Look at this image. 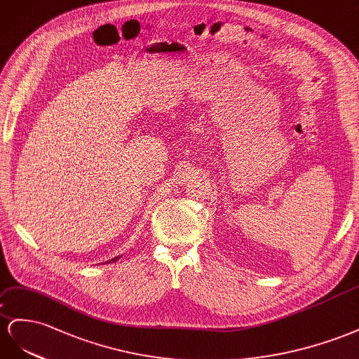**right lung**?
I'll return each instance as SVG.
<instances>
[{"label": "right lung", "mask_w": 359, "mask_h": 359, "mask_svg": "<svg viewBox=\"0 0 359 359\" xmlns=\"http://www.w3.org/2000/svg\"><path fill=\"white\" fill-rule=\"evenodd\" d=\"M118 259H120V255H118V257H114V259H112V260H109V262H117ZM109 262H108V263H109Z\"/></svg>", "instance_id": "1"}]
</instances>
